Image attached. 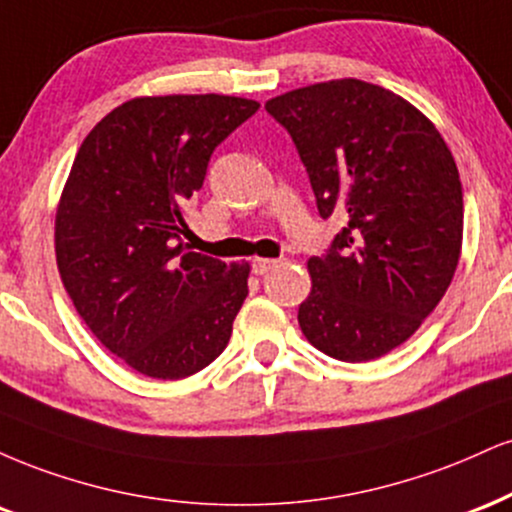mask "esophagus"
<instances>
[{
    "label": "esophagus",
    "instance_id": "34e87169",
    "mask_svg": "<svg viewBox=\"0 0 512 512\" xmlns=\"http://www.w3.org/2000/svg\"><path fill=\"white\" fill-rule=\"evenodd\" d=\"M280 261H275V258H254V263H251V268H254L256 275H266L268 270H273L278 266Z\"/></svg>",
    "mask_w": 512,
    "mask_h": 512
}]
</instances>
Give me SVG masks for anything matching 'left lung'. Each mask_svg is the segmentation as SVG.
<instances>
[{"mask_svg": "<svg viewBox=\"0 0 512 512\" xmlns=\"http://www.w3.org/2000/svg\"><path fill=\"white\" fill-rule=\"evenodd\" d=\"M290 131L321 218L347 215L309 258L304 338L340 362H371L410 340L446 294L462 251V184L426 114L359 78L266 102Z\"/></svg>", "mask_w": 512, "mask_h": 512, "instance_id": "8db88e82", "label": "left lung"}]
</instances>
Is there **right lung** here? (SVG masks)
I'll use <instances>...</instances> for the list:
<instances>
[{"label": "right lung", "mask_w": 512, "mask_h": 512, "mask_svg": "<svg viewBox=\"0 0 512 512\" xmlns=\"http://www.w3.org/2000/svg\"><path fill=\"white\" fill-rule=\"evenodd\" d=\"M256 110L234 95H143L78 148L54 215L59 278L90 333L138 374L186 378L230 342L251 266L186 251L184 208Z\"/></svg>", "instance_id": "1"}]
</instances>
